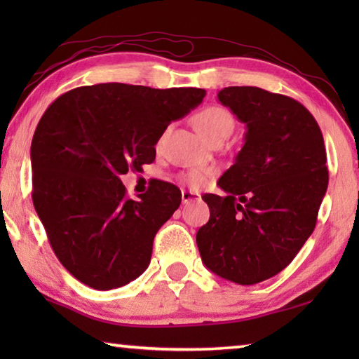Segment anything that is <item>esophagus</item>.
<instances>
[{
	"label": "esophagus",
	"instance_id": "34e87169",
	"mask_svg": "<svg viewBox=\"0 0 359 359\" xmlns=\"http://www.w3.org/2000/svg\"><path fill=\"white\" fill-rule=\"evenodd\" d=\"M199 199H201V194H199V193L188 191V190H184V191H182V203H184V204L194 203V201H199Z\"/></svg>",
	"mask_w": 359,
	"mask_h": 359
}]
</instances>
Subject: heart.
<instances>
[{"label": "heart", "instance_id": "heart-1", "mask_svg": "<svg viewBox=\"0 0 359 359\" xmlns=\"http://www.w3.org/2000/svg\"><path fill=\"white\" fill-rule=\"evenodd\" d=\"M194 126L208 141L214 142L215 139L228 137L234 128V118L226 109L220 106H208L194 115ZM212 175L210 169L194 168L182 174L180 180L191 188L203 187Z\"/></svg>", "mask_w": 359, "mask_h": 359}]
</instances>
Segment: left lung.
Returning <instances> with one entry per match:
<instances>
[{
	"mask_svg": "<svg viewBox=\"0 0 359 359\" xmlns=\"http://www.w3.org/2000/svg\"><path fill=\"white\" fill-rule=\"evenodd\" d=\"M217 96L247 131L218 180L226 194L203 196L210 218L196 244L214 274L255 285L283 271L313 233L330 179L323 135L290 96L258 87H226Z\"/></svg>",
	"mask_w": 359,
	"mask_h": 359,
	"instance_id": "left-lung-1",
	"label": "left lung"
}]
</instances>
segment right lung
Returning a JSON list of instances; mask_svg holds the SVG:
<instances>
[{"mask_svg": "<svg viewBox=\"0 0 359 359\" xmlns=\"http://www.w3.org/2000/svg\"><path fill=\"white\" fill-rule=\"evenodd\" d=\"M203 88L98 83L60 96L32 141L33 204L66 271L112 290L147 269L155 234L180 205L175 185L156 180L137 199L120 175L155 161L158 139L201 104Z\"/></svg>", "mask_w": 359, "mask_h": 359, "instance_id": "right-lung-1", "label": "right lung"}]
</instances>
